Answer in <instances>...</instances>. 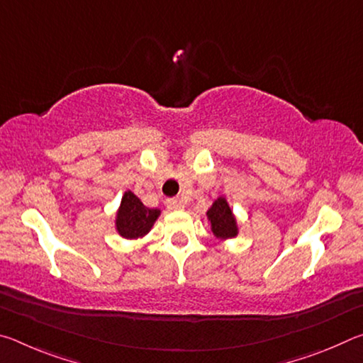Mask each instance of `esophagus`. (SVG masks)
<instances>
[{
	"instance_id": "1",
	"label": "esophagus",
	"mask_w": 363,
	"mask_h": 363,
	"mask_svg": "<svg viewBox=\"0 0 363 363\" xmlns=\"http://www.w3.org/2000/svg\"><path fill=\"white\" fill-rule=\"evenodd\" d=\"M167 205L171 210H179V208H184V200L181 199H168Z\"/></svg>"
}]
</instances>
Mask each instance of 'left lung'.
Here are the masks:
<instances>
[{
    "instance_id": "1",
    "label": "left lung",
    "mask_w": 363,
    "mask_h": 363,
    "mask_svg": "<svg viewBox=\"0 0 363 363\" xmlns=\"http://www.w3.org/2000/svg\"><path fill=\"white\" fill-rule=\"evenodd\" d=\"M208 219L211 223V230L218 238H232L237 235V223L225 199H218L208 210Z\"/></svg>"
}]
</instances>
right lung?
I'll return each mask as SVG.
<instances>
[{
  "instance_id": "add662e5",
  "label": "right lung",
  "mask_w": 363,
  "mask_h": 363,
  "mask_svg": "<svg viewBox=\"0 0 363 363\" xmlns=\"http://www.w3.org/2000/svg\"><path fill=\"white\" fill-rule=\"evenodd\" d=\"M160 214V210H152L143 205L133 192H125L121 199L118 214H116V230L125 238L144 237L152 229Z\"/></svg>"
}]
</instances>
